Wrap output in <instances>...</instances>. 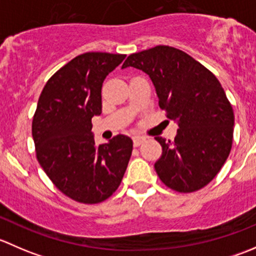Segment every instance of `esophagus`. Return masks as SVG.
Returning <instances> with one entry per match:
<instances>
[{"mask_svg":"<svg viewBox=\"0 0 256 256\" xmlns=\"http://www.w3.org/2000/svg\"><path fill=\"white\" fill-rule=\"evenodd\" d=\"M144 141V138H141V136H135V138H134V146H140L141 144H142Z\"/></svg>","mask_w":256,"mask_h":256,"instance_id":"34e87169","label":"esophagus"}]
</instances>
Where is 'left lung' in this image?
I'll use <instances>...</instances> for the list:
<instances>
[{"label": "left lung", "mask_w": 256, "mask_h": 256, "mask_svg": "<svg viewBox=\"0 0 256 256\" xmlns=\"http://www.w3.org/2000/svg\"><path fill=\"white\" fill-rule=\"evenodd\" d=\"M128 66L151 78L160 108L178 124L172 142L154 138L162 146V156L154 164L160 180L180 193L207 186L233 144V108L219 80L200 62L168 46L131 54L122 64Z\"/></svg>", "instance_id": "obj_1"}]
</instances>
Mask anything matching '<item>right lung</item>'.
Wrapping results in <instances>:
<instances>
[{
  "instance_id": "1",
  "label": "right lung",
  "mask_w": 256,
  "mask_h": 256,
  "mask_svg": "<svg viewBox=\"0 0 256 256\" xmlns=\"http://www.w3.org/2000/svg\"><path fill=\"white\" fill-rule=\"evenodd\" d=\"M125 56L80 54L54 73L40 92L32 121L37 160L54 186L76 202L108 200L131 157L130 138L118 135L96 146L92 132V118L102 114V82Z\"/></svg>"
}]
</instances>
